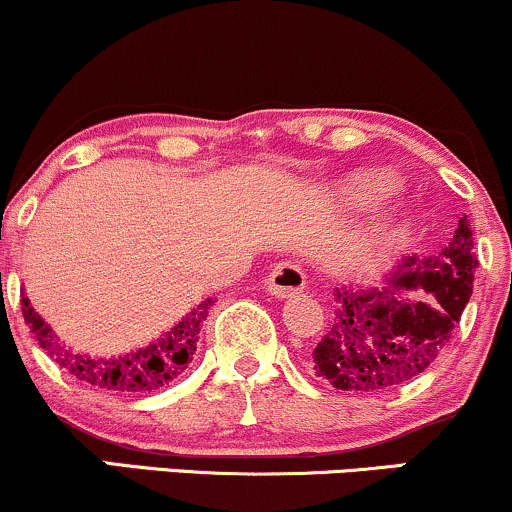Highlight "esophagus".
<instances>
[{"instance_id": "obj_1", "label": "esophagus", "mask_w": 512, "mask_h": 512, "mask_svg": "<svg viewBox=\"0 0 512 512\" xmlns=\"http://www.w3.org/2000/svg\"><path fill=\"white\" fill-rule=\"evenodd\" d=\"M264 286L274 298H291L305 289V274L298 264L281 262L269 272Z\"/></svg>"}]
</instances>
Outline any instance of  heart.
<instances>
[{
	"mask_svg": "<svg viewBox=\"0 0 512 512\" xmlns=\"http://www.w3.org/2000/svg\"><path fill=\"white\" fill-rule=\"evenodd\" d=\"M387 190H390V178L383 173H361L346 182V192H349L351 199H358V202L383 197Z\"/></svg>",
	"mask_w": 512,
	"mask_h": 512,
	"instance_id": "heart-1",
	"label": "heart"
}]
</instances>
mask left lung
Here are the masks:
<instances>
[{
  "label": "left lung",
  "instance_id": "obj_1",
  "mask_svg": "<svg viewBox=\"0 0 512 512\" xmlns=\"http://www.w3.org/2000/svg\"><path fill=\"white\" fill-rule=\"evenodd\" d=\"M467 216L448 248L402 257L380 286L334 289V315L313 349V373L346 392H390L421 375L448 346L474 289Z\"/></svg>",
  "mask_w": 512,
  "mask_h": 512
}]
</instances>
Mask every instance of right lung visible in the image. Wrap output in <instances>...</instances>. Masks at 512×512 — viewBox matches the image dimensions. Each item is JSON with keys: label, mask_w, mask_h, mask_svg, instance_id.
<instances>
[{"label": "right lung", "mask_w": 512, "mask_h": 512, "mask_svg": "<svg viewBox=\"0 0 512 512\" xmlns=\"http://www.w3.org/2000/svg\"><path fill=\"white\" fill-rule=\"evenodd\" d=\"M21 305L26 325L31 327L38 344L48 351L57 366L72 373L76 380L101 387V390L122 392V395H144V392L161 390L185 373L197 351L202 322L207 320L214 301L204 298L161 337L120 356H88L74 351L35 313L26 291L21 293Z\"/></svg>", "instance_id": "add662e5"}]
</instances>
